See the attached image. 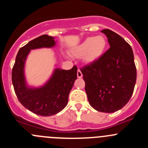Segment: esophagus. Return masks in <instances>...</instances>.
<instances>
[{
    "label": "esophagus",
    "mask_w": 148,
    "mask_h": 148,
    "mask_svg": "<svg viewBox=\"0 0 148 148\" xmlns=\"http://www.w3.org/2000/svg\"><path fill=\"white\" fill-rule=\"evenodd\" d=\"M77 76H78V78H82V77L83 76L82 72H81V70H79V69H78V71H77Z\"/></svg>",
    "instance_id": "esophagus-1"
}]
</instances>
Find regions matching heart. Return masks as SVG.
<instances>
[{
  "instance_id": "b5f03b06",
  "label": "heart",
  "mask_w": 148,
  "mask_h": 148,
  "mask_svg": "<svg viewBox=\"0 0 148 148\" xmlns=\"http://www.w3.org/2000/svg\"><path fill=\"white\" fill-rule=\"evenodd\" d=\"M106 44L105 38L101 35L90 37L74 50L73 55L76 57L84 56L87 62H92L102 55Z\"/></svg>"
}]
</instances>
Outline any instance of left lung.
Returning a JSON list of instances; mask_svg holds the SVG:
<instances>
[{
    "mask_svg": "<svg viewBox=\"0 0 148 148\" xmlns=\"http://www.w3.org/2000/svg\"><path fill=\"white\" fill-rule=\"evenodd\" d=\"M101 32L108 37L110 47L80 70L90 105L99 112L113 113L131 98L136 67L130 44L112 30L106 29Z\"/></svg>",
    "mask_w": 148,
    "mask_h": 148,
    "instance_id": "obj_1",
    "label": "left lung"
}]
</instances>
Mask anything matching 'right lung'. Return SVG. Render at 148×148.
Masks as SVG:
<instances>
[{
  "mask_svg": "<svg viewBox=\"0 0 148 148\" xmlns=\"http://www.w3.org/2000/svg\"><path fill=\"white\" fill-rule=\"evenodd\" d=\"M53 37L47 35L33 39L21 48L12 71V82L18 99L22 105L33 113L50 116L59 113L67 104L68 97L77 78V66L69 70L56 69L49 82L40 88H27L23 75V66L30 49L52 47Z\"/></svg>",
  "mask_w": 148,
  "mask_h": 148,
  "instance_id": "1",
  "label": "right lung"
}]
</instances>
